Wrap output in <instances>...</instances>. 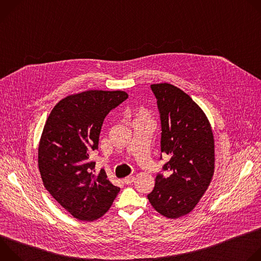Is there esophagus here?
I'll list each match as a JSON object with an SVG mask.
<instances>
[{
	"label": "esophagus",
	"instance_id": "esophagus-1",
	"mask_svg": "<svg viewBox=\"0 0 261 261\" xmlns=\"http://www.w3.org/2000/svg\"><path fill=\"white\" fill-rule=\"evenodd\" d=\"M134 179H135V177H134V176L129 175V176H127V177H125V178H124V182H125V184H127V185H130V184H132V182L134 181Z\"/></svg>",
	"mask_w": 261,
	"mask_h": 261
}]
</instances>
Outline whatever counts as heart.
Returning <instances> with one entry per match:
<instances>
[{
  "label": "heart",
  "instance_id": "b5f03b06",
  "mask_svg": "<svg viewBox=\"0 0 261 261\" xmlns=\"http://www.w3.org/2000/svg\"><path fill=\"white\" fill-rule=\"evenodd\" d=\"M145 117H147V116H146V113H145L144 110H141L139 116H138V118H145Z\"/></svg>",
  "mask_w": 261,
  "mask_h": 261
}]
</instances>
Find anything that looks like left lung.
<instances>
[{
  "label": "left lung",
  "instance_id": "8db88e82",
  "mask_svg": "<svg viewBox=\"0 0 261 261\" xmlns=\"http://www.w3.org/2000/svg\"><path fill=\"white\" fill-rule=\"evenodd\" d=\"M161 118V152L168 177L157 175L147 195L162 216L176 219L188 215L199 202L215 171V138L203 110L180 89L168 83L151 86Z\"/></svg>",
  "mask_w": 261,
  "mask_h": 261
}]
</instances>
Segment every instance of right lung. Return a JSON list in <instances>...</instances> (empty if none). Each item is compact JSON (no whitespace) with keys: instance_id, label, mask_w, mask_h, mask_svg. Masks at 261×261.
<instances>
[{"instance_id":"right-lung-1","label":"right lung","mask_w":261,"mask_h":261,"mask_svg":"<svg viewBox=\"0 0 261 261\" xmlns=\"http://www.w3.org/2000/svg\"><path fill=\"white\" fill-rule=\"evenodd\" d=\"M128 98L124 91L90 90L60 100L45 122L38 167L45 189L81 221H95L113 204L120 188L96 173L90 155L98 148L101 127L111 109Z\"/></svg>"}]
</instances>
